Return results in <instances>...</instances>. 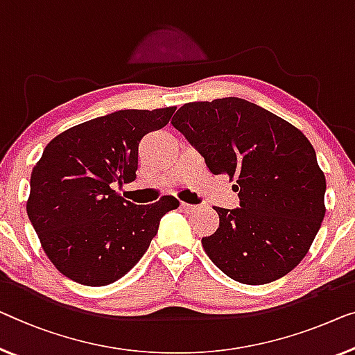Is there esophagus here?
Instances as JSON below:
<instances>
[{
	"mask_svg": "<svg viewBox=\"0 0 355 355\" xmlns=\"http://www.w3.org/2000/svg\"><path fill=\"white\" fill-rule=\"evenodd\" d=\"M180 207H182L183 211H187V214H189V211H193L196 209V205L193 204H187V202H182L180 204Z\"/></svg>",
	"mask_w": 355,
	"mask_h": 355,
	"instance_id": "34e87169",
	"label": "esophagus"
}]
</instances>
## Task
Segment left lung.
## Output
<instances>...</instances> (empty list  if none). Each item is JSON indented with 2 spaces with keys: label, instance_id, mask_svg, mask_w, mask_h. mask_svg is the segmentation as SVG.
Segmentation results:
<instances>
[{
  "label": "left lung",
  "instance_id": "left-lung-1",
  "mask_svg": "<svg viewBox=\"0 0 355 355\" xmlns=\"http://www.w3.org/2000/svg\"><path fill=\"white\" fill-rule=\"evenodd\" d=\"M172 125L214 175L236 180L241 207H214L218 230L202 237L215 266L248 285L269 284L298 266L325 216L327 188L303 132L237 97L184 103Z\"/></svg>",
  "mask_w": 355,
  "mask_h": 355
}]
</instances>
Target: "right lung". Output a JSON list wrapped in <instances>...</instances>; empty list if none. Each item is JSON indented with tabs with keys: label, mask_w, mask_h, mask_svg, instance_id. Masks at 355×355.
I'll list each match as a JSON object with an SVG mask.
<instances>
[{
	"label": "right lung",
	"mask_w": 355,
	"mask_h": 355,
	"mask_svg": "<svg viewBox=\"0 0 355 355\" xmlns=\"http://www.w3.org/2000/svg\"><path fill=\"white\" fill-rule=\"evenodd\" d=\"M173 113L175 107L119 110L47 144L31 172L26 214L63 276L89 287L116 282L145 255L162 216L178 207L173 196L135 205L114 189L135 180L140 140Z\"/></svg>",
	"instance_id": "right-lung-1"
}]
</instances>
